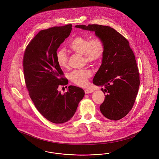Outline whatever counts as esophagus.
<instances>
[{
  "label": "esophagus",
  "instance_id": "1",
  "mask_svg": "<svg viewBox=\"0 0 159 159\" xmlns=\"http://www.w3.org/2000/svg\"><path fill=\"white\" fill-rule=\"evenodd\" d=\"M93 91L91 90V89H84V92L86 94H88V93H90L91 92H92Z\"/></svg>",
  "mask_w": 159,
  "mask_h": 159
}]
</instances>
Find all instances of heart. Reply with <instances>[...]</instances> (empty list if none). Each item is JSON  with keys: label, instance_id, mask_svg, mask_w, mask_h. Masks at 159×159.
Instances as JSON below:
<instances>
[{"label": "heart", "instance_id": "1", "mask_svg": "<svg viewBox=\"0 0 159 159\" xmlns=\"http://www.w3.org/2000/svg\"><path fill=\"white\" fill-rule=\"evenodd\" d=\"M70 49L76 53L83 55L84 60L88 64H97L101 60L106 52V44L99 38L90 39L88 37L77 35L72 39L69 43ZM56 60L61 68L68 67V54L60 48L56 52ZM92 75L88 69L76 70L70 73V79L73 83L80 86H85Z\"/></svg>", "mask_w": 159, "mask_h": 159}]
</instances>
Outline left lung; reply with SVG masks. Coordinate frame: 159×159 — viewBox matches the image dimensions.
<instances>
[{
  "mask_svg": "<svg viewBox=\"0 0 159 159\" xmlns=\"http://www.w3.org/2000/svg\"><path fill=\"white\" fill-rule=\"evenodd\" d=\"M77 28L93 31L106 44V52L98 71L93 80L104 86L107 94L99 107L106 117L118 120L132 110L140 84L135 56L128 40L113 28L98 24L77 25Z\"/></svg>",
  "mask_w": 159,
  "mask_h": 159,
  "instance_id": "1",
  "label": "left lung"
}]
</instances>
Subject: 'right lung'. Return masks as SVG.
Instances as JSON below:
<instances>
[{
	"label": "right lung",
	"instance_id": "right-lung-1",
	"mask_svg": "<svg viewBox=\"0 0 159 159\" xmlns=\"http://www.w3.org/2000/svg\"><path fill=\"white\" fill-rule=\"evenodd\" d=\"M72 24L40 31L27 46L23 57L25 86L37 110L54 123L69 120L84 95L82 88L68 86L61 94L58 88L68 84L56 60V52L70 35Z\"/></svg>",
	"mask_w": 159,
	"mask_h": 159
}]
</instances>
